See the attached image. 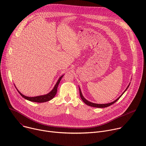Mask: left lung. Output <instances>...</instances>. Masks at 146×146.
Instances as JSON below:
<instances>
[{"label": "left lung", "mask_w": 146, "mask_h": 146, "mask_svg": "<svg viewBox=\"0 0 146 146\" xmlns=\"http://www.w3.org/2000/svg\"><path fill=\"white\" fill-rule=\"evenodd\" d=\"M130 84H131V83H129V85H128V87H127V88H126V90L123 91V92L116 100H115L114 101H113V102H111V103H105V104H97V103H92V102H91L87 100L86 99H85V98H84V96H83V95H82V92H81V89H80V88L79 87L80 95V97H81V99H82V100L83 102H84L86 104V105H87L88 106H91V107L98 108H107V107H108V106H111V105H113V104H114V103H115V102L121 97V96L123 94V93L127 91V90L128 88L129 87Z\"/></svg>", "instance_id": "obj_1"}]
</instances>
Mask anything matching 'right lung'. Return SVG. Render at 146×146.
<instances>
[{
    "label": "right lung",
    "mask_w": 146,
    "mask_h": 146,
    "mask_svg": "<svg viewBox=\"0 0 146 146\" xmlns=\"http://www.w3.org/2000/svg\"><path fill=\"white\" fill-rule=\"evenodd\" d=\"M64 75H62L61 76L58 80L57 81L56 83L55 84L54 87L53 88V89L49 92L47 94H46V95H40V96H34V97H29V96H25L24 95L22 94L18 90V89L16 88L17 91L19 92V94L22 96V97H23L24 99H27V100H28L29 101H31V102H37V103H43V102H48L50 100H51L52 98H54V97L55 96L56 92H57V88H58V86L59 84V82L62 79V78L63 77Z\"/></svg>",
    "instance_id": "right-lung-1"
}]
</instances>
